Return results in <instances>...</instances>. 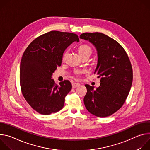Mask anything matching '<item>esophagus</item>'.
Returning a JSON list of instances; mask_svg holds the SVG:
<instances>
[{
  "mask_svg": "<svg viewBox=\"0 0 150 150\" xmlns=\"http://www.w3.org/2000/svg\"><path fill=\"white\" fill-rule=\"evenodd\" d=\"M72 88H75L76 87H78L80 86V84L79 83H72Z\"/></svg>",
  "mask_w": 150,
  "mask_h": 150,
  "instance_id": "obj_1",
  "label": "esophagus"
}]
</instances>
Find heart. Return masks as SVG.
Instances as JSON below:
<instances>
[{
    "mask_svg": "<svg viewBox=\"0 0 150 150\" xmlns=\"http://www.w3.org/2000/svg\"><path fill=\"white\" fill-rule=\"evenodd\" d=\"M78 52H79V53L80 54V55L83 54L85 53H89L91 54L92 53V50H91V48L89 46H88L87 45H82L79 47ZM68 53V50L67 49L65 51V52L63 53V58L65 57V56Z\"/></svg>",
    "mask_w": 150,
    "mask_h": 150,
    "instance_id": "1",
    "label": "heart"
}]
</instances>
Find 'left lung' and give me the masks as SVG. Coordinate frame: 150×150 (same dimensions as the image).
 I'll return each instance as SVG.
<instances>
[{
  "label": "left lung",
  "instance_id": "obj_1",
  "mask_svg": "<svg viewBox=\"0 0 150 150\" xmlns=\"http://www.w3.org/2000/svg\"><path fill=\"white\" fill-rule=\"evenodd\" d=\"M79 37L95 46L98 62L94 74L101 77L96 90L85 85L87 89L85 106L96 116H109L122 108L131 90L133 72L130 60L118 42L103 33H85Z\"/></svg>",
  "mask_w": 150,
  "mask_h": 150
}]
</instances>
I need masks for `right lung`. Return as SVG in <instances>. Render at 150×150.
<instances>
[{"mask_svg":"<svg viewBox=\"0 0 150 150\" xmlns=\"http://www.w3.org/2000/svg\"><path fill=\"white\" fill-rule=\"evenodd\" d=\"M76 34L52 31L34 40L27 47L20 64V85L25 100L41 115L60 110L66 96L72 89L68 80L55 83L52 74L61 65L63 54L73 42Z\"/></svg>","mask_w":150,"mask_h":150,"instance_id":"add662e5","label":"right lung"}]
</instances>
